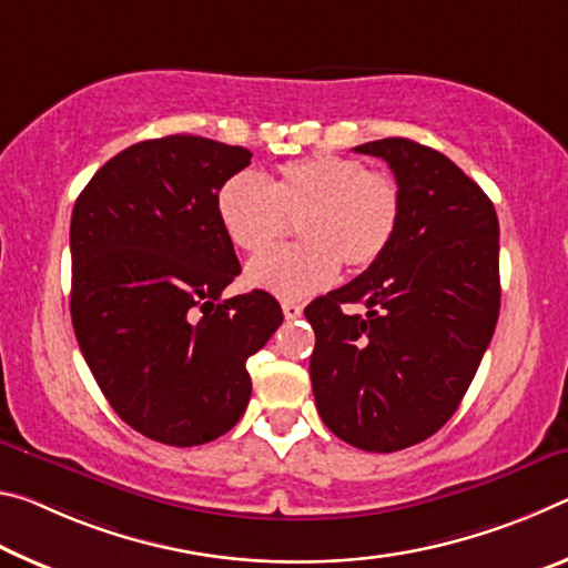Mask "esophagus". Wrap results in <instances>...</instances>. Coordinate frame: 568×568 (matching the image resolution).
<instances>
[{
    "label": "esophagus",
    "instance_id": "34e87169",
    "mask_svg": "<svg viewBox=\"0 0 568 568\" xmlns=\"http://www.w3.org/2000/svg\"><path fill=\"white\" fill-rule=\"evenodd\" d=\"M282 310H284V317L286 320H300L302 312H304V306L296 304V302H282Z\"/></svg>",
    "mask_w": 568,
    "mask_h": 568
}]
</instances>
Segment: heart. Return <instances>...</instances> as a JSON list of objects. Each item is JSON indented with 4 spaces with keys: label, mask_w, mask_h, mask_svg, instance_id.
I'll list each match as a JSON object with an SVG mask.
<instances>
[{
    "label": "heart",
    "mask_w": 568,
    "mask_h": 568,
    "mask_svg": "<svg viewBox=\"0 0 568 568\" xmlns=\"http://www.w3.org/2000/svg\"><path fill=\"white\" fill-rule=\"evenodd\" d=\"M216 211L231 244L248 254H262L296 223L302 244L256 256L246 282L300 300L329 286L339 264L362 272L385 256L403 219V189L359 158L317 153L278 165L268 183L234 175L221 185Z\"/></svg>",
    "instance_id": "1"
}]
</instances>
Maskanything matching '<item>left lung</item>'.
<instances>
[{
  "instance_id": "1",
  "label": "left lung",
  "mask_w": 568,
  "mask_h": 568,
  "mask_svg": "<svg viewBox=\"0 0 568 568\" xmlns=\"http://www.w3.org/2000/svg\"><path fill=\"white\" fill-rule=\"evenodd\" d=\"M383 158L403 219L377 264L304 310L310 375L324 425L349 445L395 453L458 410L500 310L498 216L450 158L407 138L355 148ZM362 303L365 315L345 313Z\"/></svg>"
}]
</instances>
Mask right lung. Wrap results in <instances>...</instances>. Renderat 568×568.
<instances>
[{"label":"right lung","mask_w":568,"mask_h":568,"mask_svg":"<svg viewBox=\"0 0 568 568\" xmlns=\"http://www.w3.org/2000/svg\"><path fill=\"white\" fill-rule=\"evenodd\" d=\"M251 153L201 135L125 148L72 209L70 314L113 410L145 438L216 440L251 397L246 359L278 329L272 294L221 300L241 272L216 211Z\"/></svg>","instance_id":"right-lung-1"}]
</instances>
